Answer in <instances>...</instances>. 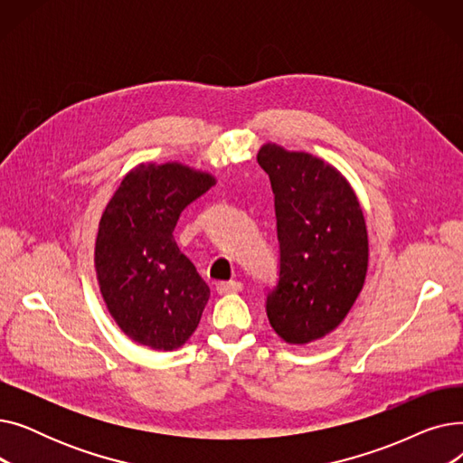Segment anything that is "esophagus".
Wrapping results in <instances>:
<instances>
[{
  "instance_id": "1",
  "label": "esophagus",
  "mask_w": 463,
  "mask_h": 463,
  "mask_svg": "<svg viewBox=\"0 0 463 463\" xmlns=\"http://www.w3.org/2000/svg\"><path fill=\"white\" fill-rule=\"evenodd\" d=\"M215 290L219 295H231V293H238L241 290V283L240 281H219L215 285Z\"/></svg>"
}]
</instances>
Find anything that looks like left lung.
<instances>
[{"instance_id":"8db88e82","label":"left lung","mask_w":463,"mask_h":463,"mask_svg":"<svg viewBox=\"0 0 463 463\" xmlns=\"http://www.w3.org/2000/svg\"><path fill=\"white\" fill-rule=\"evenodd\" d=\"M257 161L272 184L279 241L266 315L287 344H309L342 323L360 295L366 223L351 185L323 159L266 144Z\"/></svg>"}]
</instances>
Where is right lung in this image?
<instances>
[{"instance_id": "right-lung-1", "label": "right lung", "mask_w": 463, "mask_h": 463, "mask_svg": "<svg viewBox=\"0 0 463 463\" xmlns=\"http://www.w3.org/2000/svg\"><path fill=\"white\" fill-rule=\"evenodd\" d=\"M213 184L178 163L142 165L101 217L95 244L101 295L118 326L140 345L178 349L201 321L210 288L180 251L175 229Z\"/></svg>"}]
</instances>
